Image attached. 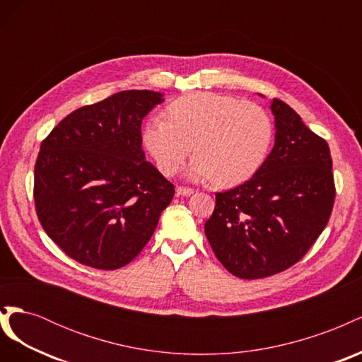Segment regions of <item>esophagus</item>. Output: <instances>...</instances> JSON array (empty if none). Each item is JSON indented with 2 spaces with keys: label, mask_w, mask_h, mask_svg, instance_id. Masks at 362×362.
<instances>
[{
  "label": "esophagus",
  "mask_w": 362,
  "mask_h": 362,
  "mask_svg": "<svg viewBox=\"0 0 362 362\" xmlns=\"http://www.w3.org/2000/svg\"><path fill=\"white\" fill-rule=\"evenodd\" d=\"M194 190L190 187H184V185H178L177 187V194L178 196H190Z\"/></svg>",
  "instance_id": "34e87169"
}]
</instances>
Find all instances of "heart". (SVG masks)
I'll return each instance as SVG.
<instances>
[{
    "label": "heart",
    "mask_w": 362,
    "mask_h": 362,
    "mask_svg": "<svg viewBox=\"0 0 362 362\" xmlns=\"http://www.w3.org/2000/svg\"><path fill=\"white\" fill-rule=\"evenodd\" d=\"M168 116L154 117L144 141L164 175H173L192 149L194 178H211L221 187L249 180L264 163L273 139V122L261 105L234 96L196 92L177 98Z\"/></svg>",
    "instance_id": "1"
}]
</instances>
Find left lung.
Instances as JSON below:
<instances>
[{"label": "left lung", "instance_id": "1", "mask_svg": "<svg viewBox=\"0 0 362 362\" xmlns=\"http://www.w3.org/2000/svg\"><path fill=\"white\" fill-rule=\"evenodd\" d=\"M275 146L254 177L216 193L205 235L223 267L242 279L296 264L326 228L335 199L331 151L281 100L272 101Z\"/></svg>", "mask_w": 362, "mask_h": 362}]
</instances>
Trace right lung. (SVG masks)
Masks as SVG:
<instances>
[{
  "mask_svg": "<svg viewBox=\"0 0 362 362\" xmlns=\"http://www.w3.org/2000/svg\"><path fill=\"white\" fill-rule=\"evenodd\" d=\"M163 95L124 90L72 112L43 139L35 205L48 237L100 270L133 261L154 234L175 185L145 160L141 120Z\"/></svg>",
  "mask_w": 362,
  "mask_h": 362,
  "instance_id": "right-lung-1",
  "label": "right lung"
}]
</instances>
